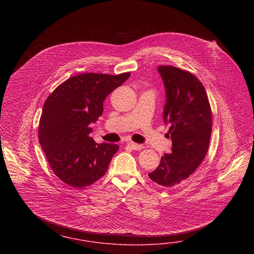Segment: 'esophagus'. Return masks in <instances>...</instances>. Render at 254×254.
I'll return each instance as SVG.
<instances>
[{
  "instance_id": "esophagus-1",
  "label": "esophagus",
  "mask_w": 254,
  "mask_h": 254,
  "mask_svg": "<svg viewBox=\"0 0 254 254\" xmlns=\"http://www.w3.org/2000/svg\"><path fill=\"white\" fill-rule=\"evenodd\" d=\"M127 145L130 147L132 150H140L142 149L143 146L141 144H138V143H135V142H127Z\"/></svg>"
}]
</instances>
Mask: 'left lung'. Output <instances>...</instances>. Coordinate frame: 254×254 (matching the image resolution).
Instances as JSON below:
<instances>
[{
  "label": "left lung",
  "instance_id": "left-lung-1",
  "mask_svg": "<svg viewBox=\"0 0 254 254\" xmlns=\"http://www.w3.org/2000/svg\"><path fill=\"white\" fill-rule=\"evenodd\" d=\"M166 89L163 118L169 124L171 153L161 157L149 178L163 187L184 184L199 167L208 152L212 114L208 96L191 72L173 66L157 68Z\"/></svg>",
  "mask_w": 254,
  "mask_h": 254
}]
</instances>
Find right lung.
I'll return each instance as SVG.
<instances>
[{"label":"right lung","mask_w":254,"mask_h":254,"mask_svg":"<svg viewBox=\"0 0 254 254\" xmlns=\"http://www.w3.org/2000/svg\"><path fill=\"white\" fill-rule=\"evenodd\" d=\"M130 72L117 75L87 72L70 77L46 99L39 122V142L57 177L83 188L102 177L117 144H98L89 136L103 113V101Z\"/></svg>","instance_id":"add662e5"}]
</instances>
